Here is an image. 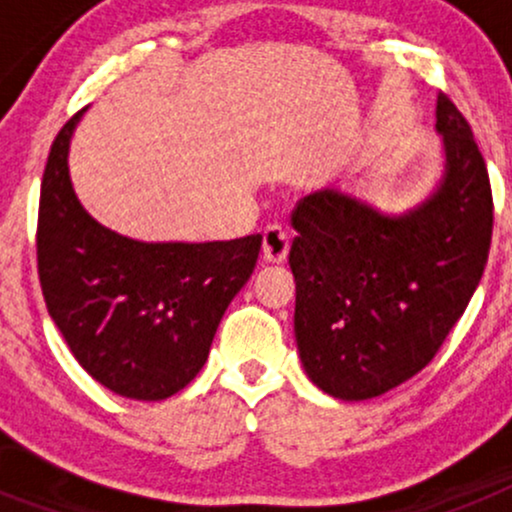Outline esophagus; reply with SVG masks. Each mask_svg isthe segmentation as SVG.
<instances>
[{
  "label": "esophagus",
  "mask_w": 512,
  "mask_h": 512,
  "mask_svg": "<svg viewBox=\"0 0 512 512\" xmlns=\"http://www.w3.org/2000/svg\"><path fill=\"white\" fill-rule=\"evenodd\" d=\"M289 253V235L279 225H269L264 230V243H261V256L266 264H284Z\"/></svg>",
  "instance_id": "1"
}]
</instances>
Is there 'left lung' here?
<instances>
[{
  "mask_svg": "<svg viewBox=\"0 0 512 512\" xmlns=\"http://www.w3.org/2000/svg\"><path fill=\"white\" fill-rule=\"evenodd\" d=\"M443 176L420 205L387 215L336 187L292 212L295 338L312 384L372 400L408 382L464 315L492 241V189L472 128L438 94Z\"/></svg>",
  "mask_w": 512,
  "mask_h": 512,
  "instance_id": "1",
  "label": "left lung"
}]
</instances>
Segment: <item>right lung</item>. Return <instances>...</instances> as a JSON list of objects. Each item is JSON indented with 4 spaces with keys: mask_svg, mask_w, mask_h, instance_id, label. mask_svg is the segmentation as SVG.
Returning a JSON list of instances; mask_svg holds the SVG:
<instances>
[{
    "mask_svg": "<svg viewBox=\"0 0 512 512\" xmlns=\"http://www.w3.org/2000/svg\"><path fill=\"white\" fill-rule=\"evenodd\" d=\"M76 112L53 140L40 184L38 274L53 323L115 395L166 400L205 366L230 300L251 279L261 235L143 243L104 228L69 176Z\"/></svg>",
    "mask_w": 512,
    "mask_h": 512,
    "instance_id": "1",
    "label": "right lung"
}]
</instances>
